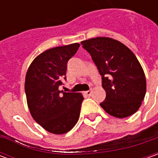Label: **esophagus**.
I'll return each mask as SVG.
<instances>
[{
  "label": "esophagus",
  "instance_id": "34e87169",
  "mask_svg": "<svg viewBox=\"0 0 158 158\" xmlns=\"http://www.w3.org/2000/svg\"><path fill=\"white\" fill-rule=\"evenodd\" d=\"M85 94L87 96H91V94H92V90H91V89L87 90V91H85Z\"/></svg>",
  "mask_w": 158,
  "mask_h": 158
}]
</instances>
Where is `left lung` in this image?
<instances>
[{
	"label": "left lung",
	"mask_w": 158,
	"mask_h": 158,
	"mask_svg": "<svg viewBox=\"0 0 158 158\" xmlns=\"http://www.w3.org/2000/svg\"><path fill=\"white\" fill-rule=\"evenodd\" d=\"M102 76L106 98L100 105L118 118L137 112L146 91V76L135 54L126 45L108 37L81 42Z\"/></svg>",
	"instance_id": "left-lung-1"
}]
</instances>
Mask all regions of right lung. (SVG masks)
Masks as SVG:
<instances>
[{"mask_svg": "<svg viewBox=\"0 0 158 158\" xmlns=\"http://www.w3.org/2000/svg\"><path fill=\"white\" fill-rule=\"evenodd\" d=\"M79 43L46 50L36 56L25 77L27 103L33 118L48 132L62 135L74 127L79 118L81 93L59 90L66 80L68 62Z\"/></svg>", "mask_w": 158, "mask_h": 158, "instance_id": "obj_1", "label": "right lung"}]
</instances>
